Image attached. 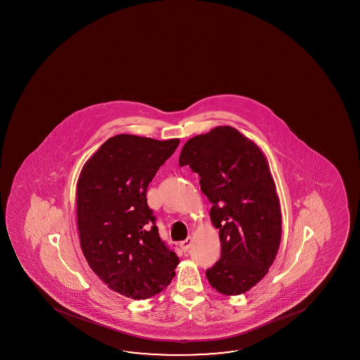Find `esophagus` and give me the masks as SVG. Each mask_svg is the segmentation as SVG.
<instances>
[{
  "instance_id": "esophagus-1",
  "label": "esophagus",
  "mask_w": 360,
  "mask_h": 360,
  "mask_svg": "<svg viewBox=\"0 0 360 360\" xmlns=\"http://www.w3.org/2000/svg\"><path fill=\"white\" fill-rule=\"evenodd\" d=\"M192 242H193V238H192V237H187L184 241L181 242V248H182L184 252H187V251H188L189 248L192 246Z\"/></svg>"
}]
</instances>
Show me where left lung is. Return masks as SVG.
Segmentation results:
<instances>
[{
  "label": "left lung",
  "instance_id": "left-lung-1",
  "mask_svg": "<svg viewBox=\"0 0 360 360\" xmlns=\"http://www.w3.org/2000/svg\"><path fill=\"white\" fill-rule=\"evenodd\" d=\"M179 165L198 173L219 229L221 257L206 276L221 294L240 295L261 281L281 241V210L265 155L232 127L191 138Z\"/></svg>",
  "mask_w": 360,
  "mask_h": 360
}]
</instances>
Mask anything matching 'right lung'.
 <instances>
[{
    "instance_id": "right-lung-1",
    "label": "right lung",
    "mask_w": 360,
    "mask_h": 360,
    "mask_svg": "<svg viewBox=\"0 0 360 360\" xmlns=\"http://www.w3.org/2000/svg\"><path fill=\"white\" fill-rule=\"evenodd\" d=\"M179 139L112 136L84 165L77 184V230L91 270L134 300L165 290L179 259L148 207L147 188Z\"/></svg>"
}]
</instances>
